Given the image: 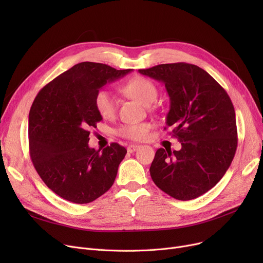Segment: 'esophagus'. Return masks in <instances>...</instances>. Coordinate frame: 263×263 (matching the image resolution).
I'll use <instances>...</instances> for the list:
<instances>
[{
  "label": "esophagus",
  "mask_w": 263,
  "mask_h": 263,
  "mask_svg": "<svg viewBox=\"0 0 263 263\" xmlns=\"http://www.w3.org/2000/svg\"><path fill=\"white\" fill-rule=\"evenodd\" d=\"M140 148V146L139 145H129V147H128V153H134V151H136L137 149Z\"/></svg>",
  "instance_id": "obj_1"
}]
</instances>
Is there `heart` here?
<instances>
[{
  "label": "heart",
  "instance_id": "heart-1",
  "mask_svg": "<svg viewBox=\"0 0 263 263\" xmlns=\"http://www.w3.org/2000/svg\"><path fill=\"white\" fill-rule=\"evenodd\" d=\"M122 91L145 106L153 104L159 95L155 83L144 77H134L129 80L123 85ZM95 106L101 117H113L117 108L116 97L108 89H100L95 96ZM150 128L151 126L147 122L122 124L117 129V134L128 140L143 141L148 136Z\"/></svg>",
  "mask_w": 263,
  "mask_h": 263
}]
</instances>
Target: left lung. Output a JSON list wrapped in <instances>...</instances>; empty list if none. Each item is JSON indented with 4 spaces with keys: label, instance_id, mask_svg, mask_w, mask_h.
Instances as JSON below:
<instances>
[{
    "label": "left lung",
    "instance_id": "8db88e82",
    "mask_svg": "<svg viewBox=\"0 0 263 263\" xmlns=\"http://www.w3.org/2000/svg\"><path fill=\"white\" fill-rule=\"evenodd\" d=\"M140 73L163 82L171 100L166 127L181 143L160 148L150 166L156 185L178 200H191L223 178L236 155V113L226 90L203 69L186 63L162 64Z\"/></svg>",
    "mask_w": 263,
    "mask_h": 263
}]
</instances>
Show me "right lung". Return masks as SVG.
Instances as JSON below:
<instances>
[{"mask_svg":"<svg viewBox=\"0 0 263 263\" xmlns=\"http://www.w3.org/2000/svg\"><path fill=\"white\" fill-rule=\"evenodd\" d=\"M130 71L83 62L37 93L29 114L30 156L43 181L60 197L88 203L113 185L127 150L117 143L102 151L89 148L88 130L102 120L95 106L97 91Z\"/></svg>","mask_w":263,"mask_h":263,"instance_id":"add662e5","label":"right lung"}]
</instances>
